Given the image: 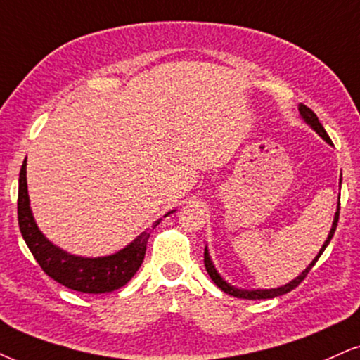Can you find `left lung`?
Listing matches in <instances>:
<instances>
[{
    "mask_svg": "<svg viewBox=\"0 0 360 360\" xmlns=\"http://www.w3.org/2000/svg\"><path fill=\"white\" fill-rule=\"evenodd\" d=\"M299 112H300V117H302L304 122L307 123V125H309L310 128H312L314 131L319 133V135H321L322 139L327 141V143L332 145V140L329 139V135H327V131L323 130V127L321 125V122H319L317 115L314 113L312 110H310L309 106H305V105H300V106H299ZM339 184H342V173H340ZM339 210H340V197H339V202H337V212H335V215H334V221H332L330 232H329V235H327L326 242H323V245L321 247V250H319V254L316 255V259L310 262L307 267H305V269L302 270V274L297 275L294 281H290L288 283H285V285L275 287V288H252V290H248V288H238V287H235V285H230V283H229L227 281H225V278L221 277V275L219 274V270L215 269L214 262H212L210 252H208V248L205 247V252H203V262H205L207 272H208V275H210V278H212V281H214V283H215L217 287L221 288V290H224L225 294L237 297V299H248V300H255V299H274V297H278V295L287 294V292L294 290V288H295L297 285H299V283L302 282L305 277H307V274L310 272V269H312L314 265H316V262L319 260V257L322 255V252L326 250L327 245H329V243H330L332 237H334L335 229H337V221H339Z\"/></svg>",
    "mask_w": 360,
    "mask_h": 360,
    "instance_id": "left-lung-1",
    "label": "left lung"
}]
</instances>
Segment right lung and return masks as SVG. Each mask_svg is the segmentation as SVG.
<instances>
[{
	"label": "right lung",
	"mask_w": 360,
	"mask_h": 360,
	"mask_svg": "<svg viewBox=\"0 0 360 360\" xmlns=\"http://www.w3.org/2000/svg\"><path fill=\"white\" fill-rule=\"evenodd\" d=\"M173 212L175 210L168 212L167 215ZM160 220L155 221L153 229L160 224ZM18 224L26 245L44 274L50 275L61 285L83 294H106L125 285L140 269L145 259L146 242L152 233V229H146L122 250L105 257L75 255L55 245L38 229L31 212L28 181H26V160L21 165L20 187H18Z\"/></svg>",
	"instance_id": "add662e5"
}]
</instances>
